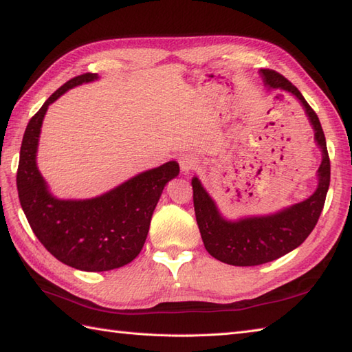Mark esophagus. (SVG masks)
<instances>
[{
  "label": "esophagus",
  "mask_w": 352,
  "mask_h": 352,
  "mask_svg": "<svg viewBox=\"0 0 352 352\" xmlns=\"http://www.w3.org/2000/svg\"><path fill=\"white\" fill-rule=\"evenodd\" d=\"M198 166V160L192 155H183L180 159V168L183 172H189Z\"/></svg>",
  "instance_id": "obj_1"
}]
</instances>
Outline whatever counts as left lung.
<instances>
[{
	"instance_id": "1",
	"label": "left lung",
	"mask_w": 352,
	"mask_h": 352,
	"mask_svg": "<svg viewBox=\"0 0 352 352\" xmlns=\"http://www.w3.org/2000/svg\"><path fill=\"white\" fill-rule=\"evenodd\" d=\"M267 89L289 92L301 102L315 131V142L322 153L318 169V188L307 199L266 216H250L237 221L226 219L198 177L192 178L193 207L206 250L212 257L233 266H257L267 263L298 248L315 228L330 186V157L319 118L302 94L272 69H260Z\"/></svg>"
}]
</instances>
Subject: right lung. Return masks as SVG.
I'll return each mask as SVG.
<instances>
[{
  "label": "right lung",
  "mask_w": 352,
  "mask_h": 352,
  "mask_svg": "<svg viewBox=\"0 0 352 352\" xmlns=\"http://www.w3.org/2000/svg\"><path fill=\"white\" fill-rule=\"evenodd\" d=\"M94 80L98 74L87 72L66 81L30 119L16 175L21 207L36 237L62 263L86 272L111 271L138 257L164 186L180 174L172 160L91 199L52 195L36 163L45 113L66 91Z\"/></svg>",
  "instance_id": "1"
}]
</instances>
